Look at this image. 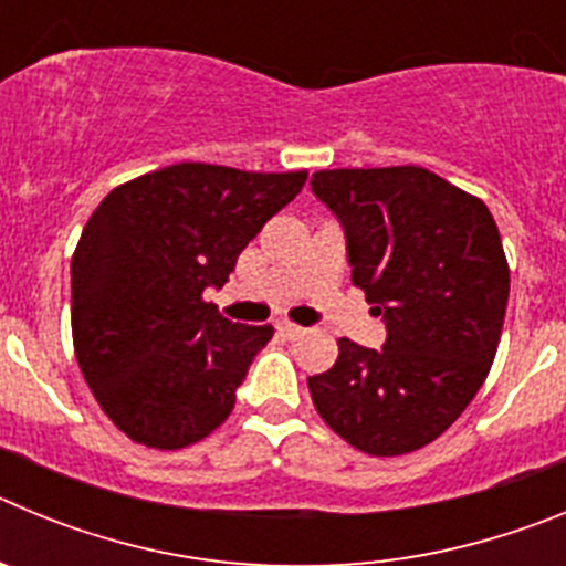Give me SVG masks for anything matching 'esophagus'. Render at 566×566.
Returning <instances> with one entry per match:
<instances>
[{
	"label": "esophagus",
	"instance_id": "esophagus-1",
	"mask_svg": "<svg viewBox=\"0 0 566 566\" xmlns=\"http://www.w3.org/2000/svg\"><path fill=\"white\" fill-rule=\"evenodd\" d=\"M277 332H280V337L294 339V337H300V334H303V328L294 326V323H277Z\"/></svg>",
	"mask_w": 566,
	"mask_h": 566
}]
</instances>
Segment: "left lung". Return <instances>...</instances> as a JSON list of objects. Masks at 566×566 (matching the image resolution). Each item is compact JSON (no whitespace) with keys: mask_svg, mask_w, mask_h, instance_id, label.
<instances>
[{"mask_svg":"<svg viewBox=\"0 0 566 566\" xmlns=\"http://www.w3.org/2000/svg\"><path fill=\"white\" fill-rule=\"evenodd\" d=\"M312 189L343 223L352 283L388 337L339 339L308 377L337 437L371 457L424 448L459 419L496 357L510 269L490 209L424 167L319 169Z\"/></svg>","mask_w":566,"mask_h":566,"instance_id":"left-lung-1","label":"left lung"}]
</instances>
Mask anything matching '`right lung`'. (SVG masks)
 <instances>
[{"label": "right lung", "instance_id": "right-lung-1", "mask_svg": "<svg viewBox=\"0 0 566 566\" xmlns=\"http://www.w3.org/2000/svg\"><path fill=\"white\" fill-rule=\"evenodd\" d=\"M308 172L172 164L115 187L90 214L73 283V348L90 391L133 442L178 451L227 422L272 326L203 300Z\"/></svg>", "mask_w": 566, "mask_h": 566}]
</instances>
